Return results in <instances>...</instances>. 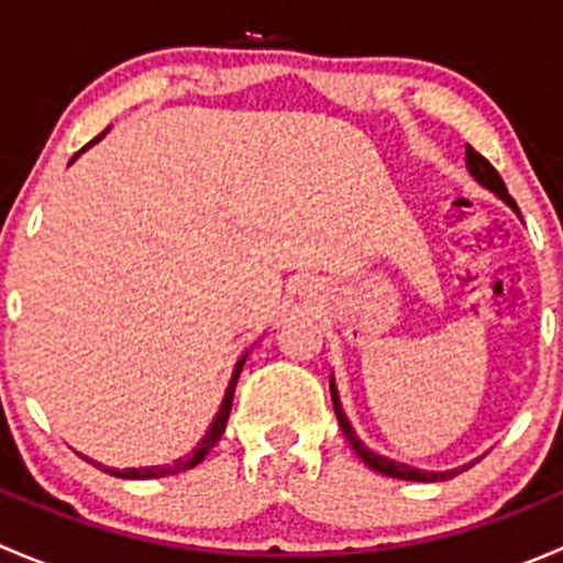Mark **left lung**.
Returning a JSON list of instances; mask_svg holds the SVG:
<instances>
[{
	"mask_svg": "<svg viewBox=\"0 0 563 563\" xmlns=\"http://www.w3.org/2000/svg\"><path fill=\"white\" fill-rule=\"evenodd\" d=\"M465 168H468V174L474 176V179L479 181L482 187H487V190L496 192V196L501 198L504 203H509V207L518 212V203H515V198L507 192V185H504V179L498 176L496 168L490 166V161H485V157H482L479 152L474 150V146H465ZM329 391H332V406H334V413H338L340 430H343V435L349 439L351 450H354L356 455L365 460L367 468L378 471V474H387V476H391V479H406V482H446V479H452L455 474H460V471L468 468V465H463V468H452V471H422V468H413V465L397 463V460H389V457L378 455V452L367 450V446L362 444L360 439H356V433H354V428H351L349 417L343 413L338 387H334V378H329Z\"/></svg>",
	"mask_w": 563,
	"mask_h": 563,
	"instance_id": "1",
	"label": "left lung"
}]
</instances>
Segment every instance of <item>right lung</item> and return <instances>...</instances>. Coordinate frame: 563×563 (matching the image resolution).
<instances>
[{
  "label": "right lung",
  "mask_w": 563,
  "mask_h": 563,
  "mask_svg": "<svg viewBox=\"0 0 563 563\" xmlns=\"http://www.w3.org/2000/svg\"><path fill=\"white\" fill-rule=\"evenodd\" d=\"M106 133H108V130H103V133H100L98 139H95V141H89V144L84 146L81 152H87L89 146L98 144V141L103 139ZM81 152H78V155H81ZM78 155H76V157H78ZM76 157H73V161H76ZM73 161H70V163H73ZM245 360H247V351H245V354L240 356V362H236V365H234V373H231L229 389H225L223 402H220V408H218V413H214L212 424H209L207 435H203V439L198 441V446H196V450L190 452V455H185V457L174 460L172 465H146V468H122V471H119V468H106L103 463H95V460H89V457H84V460H87V463H92L95 468L106 471V474L122 476V479H161V476L179 474V471H187V468H192V465H198V463H201L203 457H207V452L212 450L214 444H218L220 435H223L225 422H229V413H231V402H234V389H236V382H240V373H242V365H245Z\"/></svg>",
  "instance_id": "right-lung-1"
}]
</instances>
